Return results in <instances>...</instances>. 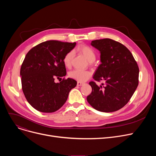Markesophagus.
<instances>
[{"label":"esophagus","mask_w":156,"mask_h":156,"mask_svg":"<svg viewBox=\"0 0 156 156\" xmlns=\"http://www.w3.org/2000/svg\"><path fill=\"white\" fill-rule=\"evenodd\" d=\"M83 84H84L83 83L80 82V81H78V82H77V85L78 86H81V85H83Z\"/></svg>","instance_id":"1"}]
</instances>
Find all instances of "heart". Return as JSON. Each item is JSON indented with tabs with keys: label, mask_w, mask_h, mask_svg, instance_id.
I'll list each match as a JSON object with an SVG mask.
<instances>
[{
	"label": "heart",
	"mask_w": 156,
	"mask_h": 156,
	"mask_svg": "<svg viewBox=\"0 0 156 156\" xmlns=\"http://www.w3.org/2000/svg\"><path fill=\"white\" fill-rule=\"evenodd\" d=\"M78 51L82 54L87 60L92 62L95 60L96 55L93 50V48L87 45H81L78 47ZM73 56V52L69 51L64 57L63 63L66 67L69 68L71 65V61ZM69 76L75 80H77L80 82H84L91 76V73L88 71H81L79 69H75L69 73Z\"/></svg>",
	"instance_id": "1"
}]
</instances>
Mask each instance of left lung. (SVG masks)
<instances>
[{
    "label": "left lung",
    "mask_w": 156,
    "mask_h": 156,
    "mask_svg": "<svg viewBox=\"0 0 156 156\" xmlns=\"http://www.w3.org/2000/svg\"><path fill=\"white\" fill-rule=\"evenodd\" d=\"M91 45L100 51L101 62L93 78L105 83L98 86L90 81L92 90L87 100L99 111H116L128 102L138 87L137 63L125 45L112 39L93 40Z\"/></svg>",
    "instance_id": "left-lung-1"
}]
</instances>
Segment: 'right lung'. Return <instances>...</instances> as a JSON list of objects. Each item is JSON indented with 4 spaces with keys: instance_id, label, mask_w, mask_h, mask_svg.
Here are the masks:
<instances>
[{
    "instance_id": "right-lung-1",
    "label": "right lung",
    "mask_w": 156,
    "mask_h": 156,
    "mask_svg": "<svg viewBox=\"0 0 156 156\" xmlns=\"http://www.w3.org/2000/svg\"><path fill=\"white\" fill-rule=\"evenodd\" d=\"M75 45V42L48 40L27 54L20 69L22 89L27 101L36 110L53 112L59 109L71 90L76 86V81L69 78L54 82L55 78L66 75L64 57Z\"/></svg>"
}]
</instances>
